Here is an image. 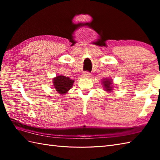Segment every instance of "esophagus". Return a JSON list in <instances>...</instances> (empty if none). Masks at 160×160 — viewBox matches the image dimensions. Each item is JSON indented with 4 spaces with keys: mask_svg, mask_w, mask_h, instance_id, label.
I'll list each match as a JSON object with an SVG mask.
<instances>
[{
    "mask_svg": "<svg viewBox=\"0 0 160 160\" xmlns=\"http://www.w3.org/2000/svg\"><path fill=\"white\" fill-rule=\"evenodd\" d=\"M91 73L89 72H84L82 74V77L83 78H89L90 77Z\"/></svg>",
    "mask_w": 160,
    "mask_h": 160,
    "instance_id": "obj_1",
    "label": "esophagus"
}]
</instances>
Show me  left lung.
<instances>
[{
    "label": "left lung",
    "mask_w": 160,
    "mask_h": 160,
    "mask_svg": "<svg viewBox=\"0 0 160 160\" xmlns=\"http://www.w3.org/2000/svg\"><path fill=\"white\" fill-rule=\"evenodd\" d=\"M102 84L104 89L107 93H111L113 90V82L111 78H103L102 80Z\"/></svg>",
    "instance_id": "8db88e82"
}]
</instances>
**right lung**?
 Returning a JSON list of instances; mask_svg holds the SVG:
<instances>
[{
	"label": "right lung",
	"instance_id": "obj_1",
	"mask_svg": "<svg viewBox=\"0 0 160 160\" xmlns=\"http://www.w3.org/2000/svg\"><path fill=\"white\" fill-rule=\"evenodd\" d=\"M73 83V80L62 75H58L53 78V87L57 92L61 95L67 93L72 88Z\"/></svg>",
	"mask_w": 160,
	"mask_h": 160
}]
</instances>
